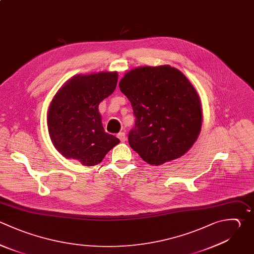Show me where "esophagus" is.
I'll return each instance as SVG.
<instances>
[{"instance_id":"34e87169","label":"esophagus","mask_w":254,"mask_h":254,"mask_svg":"<svg viewBox=\"0 0 254 254\" xmlns=\"http://www.w3.org/2000/svg\"><path fill=\"white\" fill-rule=\"evenodd\" d=\"M117 137L120 139L121 142H125V140H126V134H125L124 132L118 133V134H117Z\"/></svg>"}]
</instances>
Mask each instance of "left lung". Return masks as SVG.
<instances>
[{
	"label": "left lung",
	"mask_w": 254,
	"mask_h": 254,
	"mask_svg": "<svg viewBox=\"0 0 254 254\" xmlns=\"http://www.w3.org/2000/svg\"><path fill=\"white\" fill-rule=\"evenodd\" d=\"M119 87L136 118L129 145L145 162L159 166L189 151L200 131L201 107L195 89L179 69L134 68Z\"/></svg>",
	"instance_id": "8db88e82"
}]
</instances>
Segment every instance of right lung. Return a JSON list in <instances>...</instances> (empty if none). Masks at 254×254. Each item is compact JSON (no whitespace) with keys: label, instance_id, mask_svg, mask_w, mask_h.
Instances as JSON below:
<instances>
[{"label":"right lung","instance_id":"right-lung-1","mask_svg":"<svg viewBox=\"0 0 254 254\" xmlns=\"http://www.w3.org/2000/svg\"><path fill=\"white\" fill-rule=\"evenodd\" d=\"M117 72L77 75L68 80L53 99L48 125L51 139L62 155L83 166L100 163L120 140L105 132L99 103L117 85Z\"/></svg>","mask_w":254,"mask_h":254}]
</instances>
